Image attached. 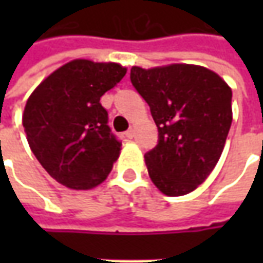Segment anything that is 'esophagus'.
<instances>
[{
	"label": "esophagus",
	"mask_w": 263,
	"mask_h": 263,
	"mask_svg": "<svg viewBox=\"0 0 263 263\" xmlns=\"http://www.w3.org/2000/svg\"><path fill=\"white\" fill-rule=\"evenodd\" d=\"M126 137H127V139H133V137H135V130H133V128L127 130V132H126Z\"/></svg>",
	"instance_id": "esophagus-1"
}]
</instances>
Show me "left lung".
Returning a JSON list of instances; mask_svg holds the SVG:
<instances>
[{
    "label": "left lung",
    "mask_w": 263,
    "mask_h": 263,
    "mask_svg": "<svg viewBox=\"0 0 263 263\" xmlns=\"http://www.w3.org/2000/svg\"><path fill=\"white\" fill-rule=\"evenodd\" d=\"M130 80L151 108L158 143L145 154L147 173L167 196L202 184L218 159L233 121L231 89L205 67H132Z\"/></svg>",
    "instance_id": "left-lung-1"
}]
</instances>
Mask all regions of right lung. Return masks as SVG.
I'll use <instances>...</instances> for the list:
<instances>
[{"instance_id":"right-lung-1","label":"right lung","mask_w":263,"mask_h":263,"mask_svg":"<svg viewBox=\"0 0 263 263\" xmlns=\"http://www.w3.org/2000/svg\"><path fill=\"white\" fill-rule=\"evenodd\" d=\"M116 63L74 60L55 70L29 96L23 127L29 146L58 183L86 190L101 184L120 155L101 96L126 76Z\"/></svg>"}]
</instances>
